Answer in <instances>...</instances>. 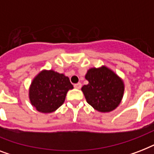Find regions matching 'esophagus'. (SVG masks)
<instances>
[{"label": "esophagus", "instance_id": "esophagus-1", "mask_svg": "<svg viewBox=\"0 0 154 154\" xmlns=\"http://www.w3.org/2000/svg\"><path fill=\"white\" fill-rule=\"evenodd\" d=\"M74 88L75 89H80L81 88H82V84L81 83H77V84L74 85Z\"/></svg>", "mask_w": 154, "mask_h": 154}]
</instances>
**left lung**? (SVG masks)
Masks as SVG:
<instances>
[{"instance_id": "obj_1", "label": "left lung", "mask_w": 154, "mask_h": 154, "mask_svg": "<svg viewBox=\"0 0 154 154\" xmlns=\"http://www.w3.org/2000/svg\"><path fill=\"white\" fill-rule=\"evenodd\" d=\"M85 79L89 84L82 86L86 101L101 112L114 110L122 101L125 91L123 80L109 68L102 65L87 71Z\"/></svg>"}]
</instances>
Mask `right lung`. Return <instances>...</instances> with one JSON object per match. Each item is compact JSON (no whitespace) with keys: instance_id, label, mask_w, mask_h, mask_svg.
Here are the masks:
<instances>
[{"instance_id":"add662e5","label":"right lung","mask_w":154,"mask_h":154,"mask_svg":"<svg viewBox=\"0 0 154 154\" xmlns=\"http://www.w3.org/2000/svg\"><path fill=\"white\" fill-rule=\"evenodd\" d=\"M72 89L69 78L65 74L53 69H44L31 82L29 97L31 105L38 112L49 113L62 105L67 92Z\"/></svg>"}]
</instances>
